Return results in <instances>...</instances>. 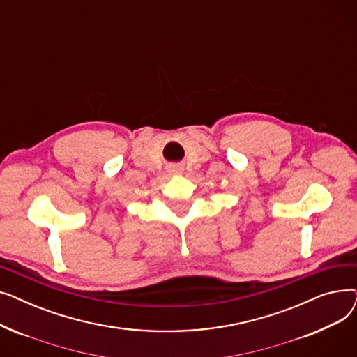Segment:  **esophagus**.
Returning a JSON list of instances; mask_svg holds the SVG:
<instances>
[{
    "label": "esophagus",
    "mask_w": 357,
    "mask_h": 357,
    "mask_svg": "<svg viewBox=\"0 0 357 357\" xmlns=\"http://www.w3.org/2000/svg\"><path fill=\"white\" fill-rule=\"evenodd\" d=\"M171 172L172 174H178V172H181V169L179 167H171Z\"/></svg>",
    "instance_id": "34e87169"
}]
</instances>
